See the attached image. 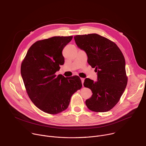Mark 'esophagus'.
Instances as JSON below:
<instances>
[{
	"label": "esophagus",
	"instance_id": "esophagus-1",
	"mask_svg": "<svg viewBox=\"0 0 146 146\" xmlns=\"http://www.w3.org/2000/svg\"><path fill=\"white\" fill-rule=\"evenodd\" d=\"M81 82H82V85L83 86V84H84V78H81Z\"/></svg>",
	"mask_w": 146,
	"mask_h": 146
}]
</instances>
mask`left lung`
<instances>
[{"instance_id":"obj_1","label":"left lung","mask_w":146,"mask_h":146,"mask_svg":"<svg viewBox=\"0 0 146 146\" xmlns=\"http://www.w3.org/2000/svg\"><path fill=\"white\" fill-rule=\"evenodd\" d=\"M74 38L98 74L96 81L88 78L84 80V87L93 94L86 100V105L93 111H108L118 102L127 85L124 56L116 44L99 35H76Z\"/></svg>"}]
</instances>
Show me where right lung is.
Returning <instances> with one entry per match:
<instances>
[{
  "label": "right lung",
  "instance_id": "1",
  "mask_svg": "<svg viewBox=\"0 0 146 146\" xmlns=\"http://www.w3.org/2000/svg\"><path fill=\"white\" fill-rule=\"evenodd\" d=\"M73 36H54L35 42L21 66L27 94L34 105L45 113L56 114L66 110L72 95L82 87L78 76L65 78L55 73L64 65L62 50Z\"/></svg>",
  "mask_w": 146,
  "mask_h": 146
}]
</instances>
